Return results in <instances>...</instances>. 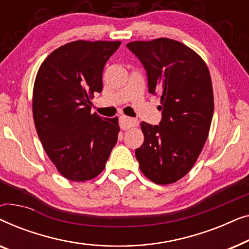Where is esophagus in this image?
<instances>
[{
  "mask_svg": "<svg viewBox=\"0 0 249 249\" xmlns=\"http://www.w3.org/2000/svg\"><path fill=\"white\" fill-rule=\"evenodd\" d=\"M119 124H120V128L122 130H127L129 128L137 125L138 121L136 120V119L125 117V115H121V117L119 118Z\"/></svg>",
  "mask_w": 249,
  "mask_h": 249,
  "instance_id": "esophagus-1",
  "label": "esophagus"
}]
</instances>
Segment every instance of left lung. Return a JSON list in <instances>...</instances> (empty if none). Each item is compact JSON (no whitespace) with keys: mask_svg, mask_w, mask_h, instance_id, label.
I'll use <instances>...</instances> for the list:
<instances>
[{"mask_svg":"<svg viewBox=\"0 0 249 249\" xmlns=\"http://www.w3.org/2000/svg\"><path fill=\"white\" fill-rule=\"evenodd\" d=\"M127 47L146 70L149 93L161 97V121L142 122L144 142L136 159L153 182H176L195 164L209 136L214 111L210 71L198 54L177 40L131 42Z\"/></svg>","mask_w":249,"mask_h":249,"instance_id":"left-lung-1","label":"left lung"}]
</instances>
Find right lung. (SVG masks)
<instances>
[{
  "instance_id": "add662e5",
  "label": "right lung",
  "mask_w": 249,
  "mask_h": 249,
  "mask_svg": "<svg viewBox=\"0 0 249 249\" xmlns=\"http://www.w3.org/2000/svg\"><path fill=\"white\" fill-rule=\"evenodd\" d=\"M120 44L68 43L53 51L37 72L33 96L37 135L57 171L71 181L100 175L118 142V118L90 113V98L103 89L104 66Z\"/></svg>"
}]
</instances>
